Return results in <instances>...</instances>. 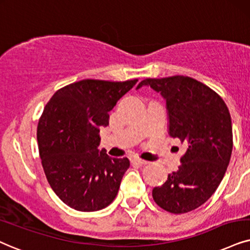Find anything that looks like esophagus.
I'll return each instance as SVG.
<instances>
[{"mask_svg":"<svg viewBox=\"0 0 250 250\" xmlns=\"http://www.w3.org/2000/svg\"><path fill=\"white\" fill-rule=\"evenodd\" d=\"M132 162L138 164V165H146V164H148L147 160L141 159V158H134V159H132Z\"/></svg>","mask_w":250,"mask_h":250,"instance_id":"esophagus-1","label":"esophagus"}]
</instances>
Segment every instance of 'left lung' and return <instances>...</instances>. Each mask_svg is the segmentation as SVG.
<instances>
[{
  "mask_svg": "<svg viewBox=\"0 0 250 250\" xmlns=\"http://www.w3.org/2000/svg\"><path fill=\"white\" fill-rule=\"evenodd\" d=\"M162 94L168 134L187 144L179 169L152 190L153 200L170 213H186L204 204L222 182L233 148L232 121L226 104L194 78H147L138 86Z\"/></svg>",
  "mask_w": 250,
  "mask_h": 250,
  "instance_id": "1",
  "label": "left lung"
}]
</instances>
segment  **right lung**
I'll return each instance as SVG.
<instances>
[{"label":"right lung","instance_id":"1","mask_svg":"<svg viewBox=\"0 0 250 250\" xmlns=\"http://www.w3.org/2000/svg\"><path fill=\"white\" fill-rule=\"evenodd\" d=\"M138 80H83L56 91L38 123L37 140L46 178L60 200L83 212L114 201L130 163L99 150L108 113Z\"/></svg>","mask_w":250,"mask_h":250}]
</instances>
